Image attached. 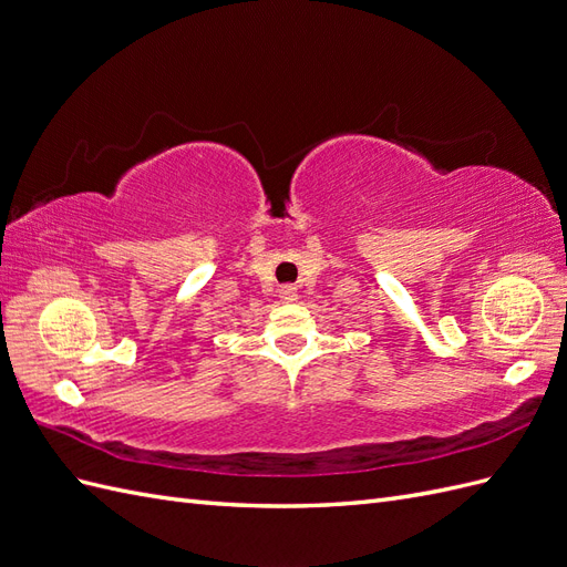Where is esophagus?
Instances as JSON below:
<instances>
[{
    "label": "esophagus",
    "instance_id": "1",
    "mask_svg": "<svg viewBox=\"0 0 567 567\" xmlns=\"http://www.w3.org/2000/svg\"><path fill=\"white\" fill-rule=\"evenodd\" d=\"M279 298H281V302H296L298 300V288L296 286H281L279 288Z\"/></svg>",
    "mask_w": 567,
    "mask_h": 567
}]
</instances>
